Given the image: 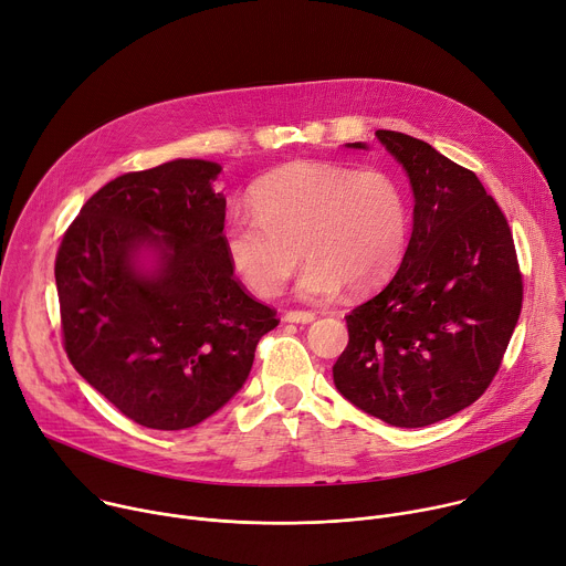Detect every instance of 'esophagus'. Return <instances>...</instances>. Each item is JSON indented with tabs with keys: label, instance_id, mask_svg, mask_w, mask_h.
<instances>
[{
	"label": "esophagus",
	"instance_id": "obj_1",
	"mask_svg": "<svg viewBox=\"0 0 566 566\" xmlns=\"http://www.w3.org/2000/svg\"><path fill=\"white\" fill-rule=\"evenodd\" d=\"M284 321H286V323L310 325V323L316 321V314H314V312H286V314H284Z\"/></svg>",
	"mask_w": 566,
	"mask_h": 566
}]
</instances>
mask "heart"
<instances>
[{"instance_id": "1", "label": "heart", "mask_w": 566, "mask_h": 566, "mask_svg": "<svg viewBox=\"0 0 566 566\" xmlns=\"http://www.w3.org/2000/svg\"><path fill=\"white\" fill-rule=\"evenodd\" d=\"M252 212H230L226 252L237 277L260 297L282 293L306 260L295 293L329 300L347 286L366 293L384 284L410 237V205L401 180L379 167L354 169L295 163L256 182Z\"/></svg>"}]
</instances>
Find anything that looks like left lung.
Masks as SVG:
<instances>
[{
    "instance_id": "1",
    "label": "left lung",
    "mask_w": 566,
    "mask_h": 566,
    "mask_svg": "<svg viewBox=\"0 0 566 566\" xmlns=\"http://www.w3.org/2000/svg\"><path fill=\"white\" fill-rule=\"evenodd\" d=\"M377 139L413 189V232L395 277L345 316L334 384L364 413L418 429L485 392L520 321L522 275L507 221L476 174L410 135Z\"/></svg>"
}]
</instances>
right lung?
<instances>
[{"mask_svg":"<svg viewBox=\"0 0 566 566\" xmlns=\"http://www.w3.org/2000/svg\"><path fill=\"white\" fill-rule=\"evenodd\" d=\"M219 163L178 158L101 187L56 256L65 349L133 422L180 431L245 384L277 327L230 266Z\"/></svg>","mask_w":566,"mask_h":566,"instance_id":"right-lung-1","label":"right lung"}]
</instances>
